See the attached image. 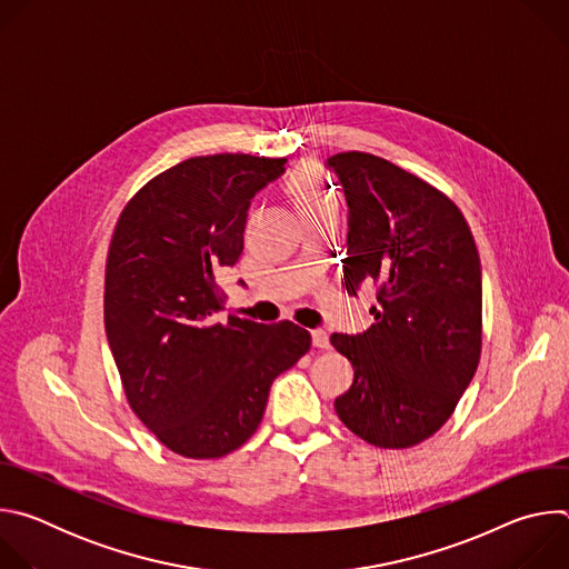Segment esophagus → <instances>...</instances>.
Wrapping results in <instances>:
<instances>
[{
    "instance_id": "1",
    "label": "esophagus",
    "mask_w": 569,
    "mask_h": 569,
    "mask_svg": "<svg viewBox=\"0 0 569 569\" xmlns=\"http://www.w3.org/2000/svg\"><path fill=\"white\" fill-rule=\"evenodd\" d=\"M310 336H312V347H317V349H329V347H331V342H329V333H327V331L317 329V331H312Z\"/></svg>"
}]
</instances>
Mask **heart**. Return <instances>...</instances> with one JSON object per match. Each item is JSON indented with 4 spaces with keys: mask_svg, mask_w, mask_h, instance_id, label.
<instances>
[{
    "mask_svg": "<svg viewBox=\"0 0 569 569\" xmlns=\"http://www.w3.org/2000/svg\"><path fill=\"white\" fill-rule=\"evenodd\" d=\"M283 193L301 220L323 213H338V191L327 182L315 164H299L283 182Z\"/></svg>",
    "mask_w": 569,
    "mask_h": 569,
    "instance_id": "obj_1",
    "label": "heart"
}]
</instances>
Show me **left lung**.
<instances>
[{
  "label": "left lung",
  "mask_w": 569,
  "mask_h": 569,
  "mask_svg": "<svg viewBox=\"0 0 569 569\" xmlns=\"http://www.w3.org/2000/svg\"><path fill=\"white\" fill-rule=\"evenodd\" d=\"M349 204L345 286L376 288L365 333H333L353 385L340 421L378 448H410L455 412L481 351V266L457 204L369 152L329 157Z\"/></svg>",
  "instance_id": "1"
}]
</instances>
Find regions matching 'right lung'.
I'll list each match as a JSON object with an SVG mask.
<instances>
[{
  "label": "right lung",
  "mask_w": 569,
  "mask_h": 569,
  "mask_svg": "<svg viewBox=\"0 0 569 569\" xmlns=\"http://www.w3.org/2000/svg\"><path fill=\"white\" fill-rule=\"evenodd\" d=\"M286 159L207 154L152 178L126 204L106 266V336L126 398L169 450L216 459L259 428L279 373L308 349L292 321L229 317L216 277L242 252L252 198Z\"/></svg>",
  "instance_id": "obj_1"
}]
</instances>
